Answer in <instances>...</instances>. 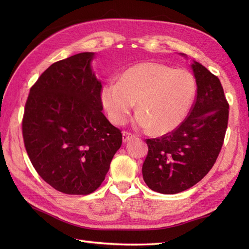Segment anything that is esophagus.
Here are the masks:
<instances>
[{"mask_svg":"<svg viewBox=\"0 0 249 249\" xmlns=\"http://www.w3.org/2000/svg\"><path fill=\"white\" fill-rule=\"evenodd\" d=\"M122 135H123V138H122L123 139V142H127L128 140L134 138V135H131L130 133H128V131H123Z\"/></svg>","mask_w":249,"mask_h":249,"instance_id":"esophagus-1","label":"esophagus"}]
</instances>
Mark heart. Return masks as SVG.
I'll return each mask as SVG.
<instances>
[{"label":"heart","mask_w":249,"mask_h":249,"mask_svg":"<svg viewBox=\"0 0 249 249\" xmlns=\"http://www.w3.org/2000/svg\"><path fill=\"white\" fill-rule=\"evenodd\" d=\"M196 92L197 84L192 72L162 63L145 62L127 68L118 82L106 83L100 97L113 124H123L137 102L136 127L166 135L186 120Z\"/></svg>","instance_id":"heart-1"}]
</instances>
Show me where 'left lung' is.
<instances>
[{
  "mask_svg": "<svg viewBox=\"0 0 249 249\" xmlns=\"http://www.w3.org/2000/svg\"><path fill=\"white\" fill-rule=\"evenodd\" d=\"M192 68L197 95L186 120L171 133L145 140L142 176L160 194L181 193L201 181L217 160L228 126L229 104L219 79L198 62Z\"/></svg>",
  "mask_w": 249,
  "mask_h": 249,
  "instance_id": "left-lung-1",
  "label": "left lung"
}]
</instances>
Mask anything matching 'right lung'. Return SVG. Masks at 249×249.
Wrapping results in <instances>:
<instances>
[{
	"label": "right lung",
	"mask_w": 249,
	"mask_h": 249,
	"mask_svg": "<svg viewBox=\"0 0 249 249\" xmlns=\"http://www.w3.org/2000/svg\"><path fill=\"white\" fill-rule=\"evenodd\" d=\"M93 52L55 62L30 89L22 119L24 146L46 183L67 195H89L105 179L122 133L102 112V83Z\"/></svg>",
	"instance_id": "1"
}]
</instances>
